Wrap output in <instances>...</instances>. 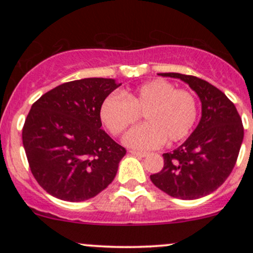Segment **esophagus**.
<instances>
[{"label":"esophagus","mask_w":253,"mask_h":253,"mask_svg":"<svg viewBox=\"0 0 253 253\" xmlns=\"http://www.w3.org/2000/svg\"><path fill=\"white\" fill-rule=\"evenodd\" d=\"M129 153H132V155L138 156V157H146L147 156L146 152H140V151H129Z\"/></svg>","instance_id":"esophagus-1"}]
</instances>
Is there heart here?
I'll list each match as a JSON object with an SVG mask.
<instances>
[{"instance_id": "heart-1", "label": "heart", "mask_w": 253, "mask_h": 253, "mask_svg": "<svg viewBox=\"0 0 253 253\" xmlns=\"http://www.w3.org/2000/svg\"><path fill=\"white\" fill-rule=\"evenodd\" d=\"M143 114L146 124L125 135L127 146L139 150L172 144L185 138L195 126L197 103L187 90L165 80H153L121 95H109L101 104L100 118L112 134L120 135Z\"/></svg>"}]
</instances>
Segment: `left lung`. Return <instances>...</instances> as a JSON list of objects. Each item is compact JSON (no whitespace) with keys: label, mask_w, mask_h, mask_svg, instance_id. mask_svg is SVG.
Listing matches in <instances>:
<instances>
[{"label":"left lung","mask_w":253,"mask_h":253,"mask_svg":"<svg viewBox=\"0 0 253 253\" xmlns=\"http://www.w3.org/2000/svg\"><path fill=\"white\" fill-rule=\"evenodd\" d=\"M178 78L201 101V120L189 138L172 152L164 153L161 172L150 176L157 188L182 200H196L216 190L236 165L244 138L242 118L225 94L201 78L167 72Z\"/></svg>","instance_id":"obj_1"}]
</instances>
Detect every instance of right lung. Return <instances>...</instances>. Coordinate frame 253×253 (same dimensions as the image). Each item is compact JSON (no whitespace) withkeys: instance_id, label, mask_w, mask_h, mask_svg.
I'll use <instances>...</instances> for the list:
<instances>
[{"instance_id":"right-lung-1","label":"right lung","mask_w":253,"mask_h":253,"mask_svg":"<svg viewBox=\"0 0 253 253\" xmlns=\"http://www.w3.org/2000/svg\"><path fill=\"white\" fill-rule=\"evenodd\" d=\"M120 85L112 78H83L33 103L22 143L34 178L50 195L85 201L113 182L126 150L101 128L100 109Z\"/></svg>"}]
</instances>
